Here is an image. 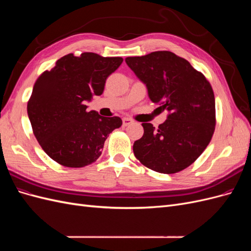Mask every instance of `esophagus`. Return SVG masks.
Returning <instances> with one entry per match:
<instances>
[{"label": "esophagus", "mask_w": 251, "mask_h": 251, "mask_svg": "<svg viewBox=\"0 0 251 251\" xmlns=\"http://www.w3.org/2000/svg\"><path fill=\"white\" fill-rule=\"evenodd\" d=\"M131 124H133V120H132V119L126 118V117H125V118L123 119V126H130Z\"/></svg>", "instance_id": "obj_1"}]
</instances>
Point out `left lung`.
<instances>
[{
	"label": "left lung",
	"mask_w": 251,
	"mask_h": 251,
	"mask_svg": "<svg viewBox=\"0 0 251 251\" xmlns=\"http://www.w3.org/2000/svg\"><path fill=\"white\" fill-rule=\"evenodd\" d=\"M147 86L150 100L169 115L157 130L143 123V136L134 142L135 157L147 168L175 174L194 163L215 132L214 91L204 75L171 51L126 58Z\"/></svg>",
	"instance_id": "8db88e82"
}]
</instances>
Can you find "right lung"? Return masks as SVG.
<instances>
[{"label": "right lung", "instance_id": "1", "mask_svg": "<svg viewBox=\"0 0 251 251\" xmlns=\"http://www.w3.org/2000/svg\"><path fill=\"white\" fill-rule=\"evenodd\" d=\"M123 57H103L93 52L70 53L36 79L27 104L33 134L51 159L67 168L95 162L110 133L123 125L119 117L87 111L86 101L101 95L108 76Z\"/></svg>", "mask_w": 251, "mask_h": 251}]
</instances>
